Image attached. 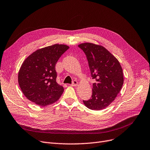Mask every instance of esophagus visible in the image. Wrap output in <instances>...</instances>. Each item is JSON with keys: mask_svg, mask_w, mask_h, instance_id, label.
Wrapping results in <instances>:
<instances>
[{"mask_svg": "<svg viewBox=\"0 0 150 150\" xmlns=\"http://www.w3.org/2000/svg\"><path fill=\"white\" fill-rule=\"evenodd\" d=\"M71 85L72 86H76L77 85H78V82H77L76 80H74L73 81H72V83Z\"/></svg>", "mask_w": 150, "mask_h": 150, "instance_id": "obj_1", "label": "esophagus"}]
</instances>
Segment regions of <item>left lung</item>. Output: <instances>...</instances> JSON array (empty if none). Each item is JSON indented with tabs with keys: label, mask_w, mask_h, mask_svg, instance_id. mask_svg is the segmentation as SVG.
<instances>
[{
	"label": "left lung",
	"mask_w": 150,
	"mask_h": 150,
	"mask_svg": "<svg viewBox=\"0 0 150 150\" xmlns=\"http://www.w3.org/2000/svg\"><path fill=\"white\" fill-rule=\"evenodd\" d=\"M79 47L85 52L91 77L96 80L91 98L83 101L90 109L102 110L114 101L122 87V69L118 60L102 46L86 42Z\"/></svg>",
	"instance_id": "1"
}]
</instances>
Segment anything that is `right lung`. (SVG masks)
<instances>
[{"mask_svg": "<svg viewBox=\"0 0 150 150\" xmlns=\"http://www.w3.org/2000/svg\"><path fill=\"white\" fill-rule=\"evenodd\" d=\"M69 47L54 44L38 49L22 64L18 76V84L24 95L33 103L45 106L57 101L64 88L56 82L55 64Z\"/></svg>", "mask_w": 150, "mask_h": 150, "instance_id": "obj_1", "label": "right lung"}]
</instances>
